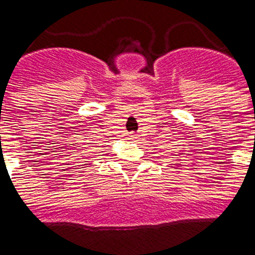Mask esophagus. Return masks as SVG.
I'll list each match as a JSON object with an SVG mask.
<instances>
[{
	"label": "esophagus",
	"mask_w": 255,
	"mask_h": 255,
	"mask_svg": "<svg viewBox=\"0 0 255 255\" xmlns=\"http://www.w3.org/2000/svg\"><path fill=\"white\" fill-rule=\"evenodd\" d=\"M129 139H135V135H131V136H129Z\"/></svg>",
	"instance_id": "1"
}]
</instances>
